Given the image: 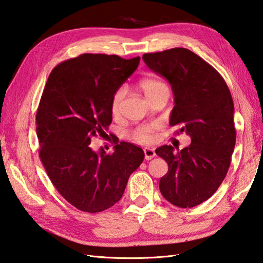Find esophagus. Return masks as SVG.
<instances>
[{"label":"esophagus","mask_w":263,"mask_h":263,"mask_svg":"<svg viewBox=\"0 0 263 263\" xmlns=\"http://www.w3.org/2000/svg\"><path fill=\"white\" fill-rule=\"evenodd\" d=\"M144 158L145 160H151L152 158H154L156 156V152H155V149L152 148H144Z\"/></svg>","instance_id":"obj_1"}]
</instances>
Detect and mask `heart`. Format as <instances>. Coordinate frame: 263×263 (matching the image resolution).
<instances>
[{
  "label": "heart",
  "mask_w": 263,
  "mask_h": 263,
  "mask_svg": "<svg viewBox=\"0 0 263 263\" xmlns=\"http://www.w3.org/2000/svg\"><path fill=\"white\" fill-rule=\"evenodd\" d=\"M140 88L143 90V93L145 94V96L149 97L152 96L154 94H156L157 91H159L163 88H167L166 85H164L162 82L158 81L156 78H144L140 82ZM124 97V89L120 88L113 96L112 100V111L113 112H118L121 102L123 100ZM156 130V125L151 124V125H144V126H140L139 129H137L136 131L133 132V139L134 141H137L138 143H142V144H146L152 142L154 140V132Z\"/></svg>",
  "instance_id": "1"
}]
</instances>
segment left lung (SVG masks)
<instances>
[{"label": "left lung", "instance_id": "8db88e82", "mask_svg": "<svg viewBox=\"0 0 263 263\" xmlns=\"http://www.w3.org/2000/svg\"><path fill=\"white\" fill-rule=\"evenodd\" d=\"M142 59L172 86L169 124L192 139L182 150L167 144L156 150L168 163L160 192L175 206H197L217 191L231 164L236 132L230 89L216 69L186 48L144 53Z\"/></svg>", "mask_w": 263, "mask_h": 263}]
</instances>
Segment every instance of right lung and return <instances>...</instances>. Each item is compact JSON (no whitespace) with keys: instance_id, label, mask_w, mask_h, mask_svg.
<instances>
[{"instance_id":"right-lung-1","label":"right lung","mask_w":263,"mask_h":263,"mask_svg":"<svg viewBox=\"0 0 263 263\" xmlns=\"http://www.w3.org/2000/svg\"><path fill=\"white\" fill-rule=\"evenodd\" d=\"M140 57L83 53L54 67L36 111L39 157L53 186L76 209L99 213L121 199L144 159L140 146L120 142L107 155L88 146L112 122V100Z\"/></svg>"}]
</instances>
